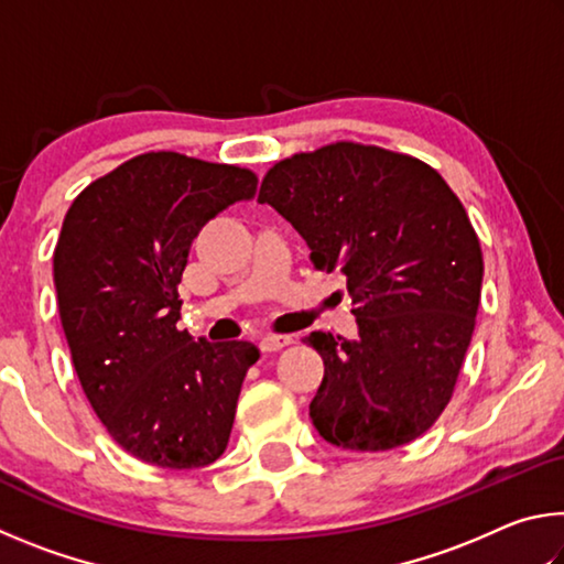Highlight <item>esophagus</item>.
<instances>
[{"label":"esophagus","mask_w":564,"mask_h":564,"mask_svg":"<svg viewBox=\"0 0 564 564\" xmlns=\"http://www.w3.org/2000/svg\"><path fill=\"white\" fill-rule=\"evenodd\" d=\"M291 343H293L291 336H275V333H271V336L261 338V350L263 352H275V350H281L285 346H291Z\"/></svg>","instance_id":"esophagus-1"}]
</instances>
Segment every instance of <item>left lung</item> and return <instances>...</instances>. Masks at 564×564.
<instances>
[{
	"label": "left lung",
	"instance_id": "left-lung-1",
	"mask_svg": "<svg viewBox=\"0 0 564 564\" xmlns=\"http://www.w3.org/2000/svg\"><path fill=\"white\" fill-rule=\"evenodd\" d=\"M259 204L316 269H340L352 301L356 340L305 338L326 366L316 431L362 453L415 441L451 403L480 305L482 251L460 198L420 159L336 141L269 169Z\"/></svg>",
	"mask_w": 564,
	"mask_h": 564
}]
</instances>
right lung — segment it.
<instances>
[{"mask_svg":"<svg viewBox=\"0 0 564 564\" xmlns=\"http://www.w3.org/2000/svg\"><path fill=\"white\" fill-rule=\"evenodd\" d=\"M256 194V174L176 151L123 161L74 198L54 285L74 370L129 455L194 470L224 455L259 348L178 330V283L198 231Z\"/></svg>","mask_w":564,"mask_h":564,"instance_id":"obj_1","label":"right lung"}]
</instances>
